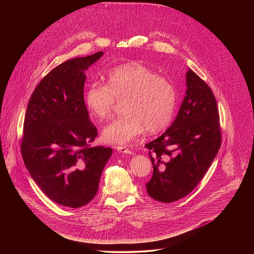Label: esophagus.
<instances>
[{"label":"esophagus","mask_w":254,"mask_h":254,"mask_svg":"<svg viewBox=\"0 0 254 254\" xmlns=\"http://www.w3.org/2000/svg\"><path fill=\"white\" fill-rule=\"evenodd\" d=\"M117 150L123 154H128V155L131 154V151L127 147H117Z\"/></svg>","instance_id":"esophagus-1"}]
</instances>
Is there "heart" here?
Wrapping results in <instances>:
<instances>
[{
    "mask_svg": "<svg viewBox=\"0 0 254 254\" xmlns=\"http://www.w3.org/2000/svg\"><path fill=\"white\" fill-rule=\"evenodd\" d=\"M116 100H124L125 115L103 128L102 138L107 143L126 144L144 130L157 133L170 126L177 91L170 80L159 76L152 68L130 61L108 72L106 85L94 82L85 93L90 116L100 122L111 117Z\"/></svg>",
    "mask_w": 254,
    "mask_h": 254,
    "instance_id": "heart-1",
    "label": "heart"
}]
</instances>
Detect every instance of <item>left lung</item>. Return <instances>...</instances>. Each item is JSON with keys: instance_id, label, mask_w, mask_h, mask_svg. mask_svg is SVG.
<instances>
[{"instance_id": "obj_1", "label": "left lung", "mask_w": 254, "mask_h": 254, "mask_svg": "<svg viewBox=\"0 0 254 254\" xmlns=\"http://www.w3.org/2000/svg\"><path fill=\"white\" fill-rule=\"evenodd\" d=\"M186 96L172 126L146 144L154 167L147 183L155 200L171 203L199 184L221 146L219 112L209 85L191 69Z\"/></svg>"}]
</instances>
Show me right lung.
<instances>
[{"mask_svg": "<svg viewBox=\"0 0 254 254\" xmlns=\"http://www.w3.org/2000/svg\"><path fill=\"white\" fill-rule=\"evenodd\" d=\"M103 52L67 60L33 91L24 120L21 153L40 189L55 203L79 208L97 193L112 148L91 147L97 128L84 102V71Z\"/></svg>", "mask_w": 254, "mask_h": 254, "instance_id": "right-lung-1", "label": "right lung"}]
</instances>
